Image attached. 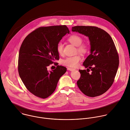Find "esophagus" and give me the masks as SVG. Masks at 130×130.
<instances>
[{
    "mask_svg": "<svg viewBox=\"0 0 130 130\" xmlns=\"http://www.w3.org/2000/svg\"><path fill=\"white\" fill-rule=\"evenodd\" d=\"M67 69H68V70L71 71H73L75 70V69H73V68H67Z\"/></svg>",
    "mask_w": 130,
    "mask_h": 130,
    "instance_id": "1",
    "label": "esophagus"
}]
</instances>
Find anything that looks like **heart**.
<instances>
[{
	"label": "heart",
	"mask_w": 130,
	"mask_h": 130,
	"mask_svg": "<svg viewBox=\"0 0 130 130\" xmlns=\"http://www.w3.org/2000/svg\"><path fill=\"white\" fill-rule=\"evenodd\" d=\"M68 41L72 44L77 47V51L81 54H85L87 52V47L85 44H82L83 43L82 38L77 35H73L69 37L68 39ZM58 53L60 55H62L63 53V44L60 43L57 47ZM81 60V58L79 55H76L72 57H69L62 61L63 65L69 67L75 68L79 64Z\"/></svg>",
	"instance_id": "obj_1"
}]
</instances>
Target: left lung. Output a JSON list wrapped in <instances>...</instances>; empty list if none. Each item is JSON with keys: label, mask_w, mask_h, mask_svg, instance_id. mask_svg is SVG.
<instances>
[{"label": "left lung", "mask_w": 130, "mask_h": 130, "mask_svg": "<svg viewBox=\"0 0 130 130\" xmlns=\"http://www.w3.org/2000/svg\"><path fill=\"white\" fill-rule=\"evenodd\" d=\"M72 31L88 37L90 44V54L83 64L87 69L79 70L78 87L88 96L101 95L112 86L118 68L119 57L114 43L108 33L95 26H75Z\"/></svg>", "instance_id": "left-lung-1"}]
</instances>
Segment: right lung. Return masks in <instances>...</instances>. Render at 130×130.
I'll return each mask as SVG.
<instances>
[{"instance_id": "obj_1", "label": "right lung", "mask_w": 130, "mask_h": 130, "mask_svg": "<svg viewBox=\"0 0 130 130\" xmlns=\"http://www.w3.org/2000/svg\"><path fill=\"white\" fill-rule=\"evenodd\" d=\"M67 33L69 30L66 25L41 27L27 35L22 43L19 74L27 90L37 97L46 99L52 94L67 70L59 65L55 70H47L48 66L59 60L57 47Z\"/></svg>"}]
</instances>
